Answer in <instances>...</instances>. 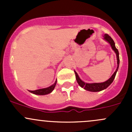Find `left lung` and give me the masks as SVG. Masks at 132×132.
Returning <instances> with one entry per match:
<instances>
[{"mask_svg":"<svg viewBox=\"0 0 132 132\" xmlns=\"http://www.w3.org/2000/svg\"><path fill=\"white\" fill-rule=\"evenodd\" d=\"M104 39L110 44V45H111L112 46V48L113 49V50H114V51L116 52V54L117 61H118V68H117L115 72L114 73V74L112 75V77H110L109 80H107V81H105V82H102V83H93V84L85 83L84 82H83V81L79 78V77H78V75H77V72L75 71V76H76V79H77V82H78V85H79L81 87H83L84 89L87 90V91H92V92H98V91H102V90L106 89L107 87H109V86L111 84L112 82H113V80H114V78H115L116 77V75L117 71H118V68H119V52H118V49L116 48L115 43H114V41L112 39V38L110 36L108 35L107 34H105L104 35Z\"/></svg>","mask_w":132,"mask_h":132,"instance_id":"left-lung-1","label":"left lung"}]
</instances>
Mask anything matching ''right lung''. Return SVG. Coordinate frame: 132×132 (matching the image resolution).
Masks as SVG:
<instances>
[{"label": "right lung", "instance_id": "1", "mask_svg": "<svg viewBox=\"0 0 132 132\" xmlns=\"http://www.w3.org/2000/svg\"><path fill=\"white\" fill-rule=\"evenodd\" d=\"M56 84H57V80L55 81V83H54V84L52 85V86H50V87H47V88L41 89H38V90H36V91H30V93H33V94H38V95H45V94H49V93H51V92L54 89Z\"/></svg>", "mask_w": 132, "mask_h": 132}]
</instances>
